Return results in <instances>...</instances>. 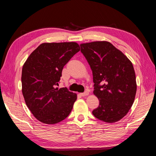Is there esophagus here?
Here are the masks:
<instances>
[{
    "label": "esophagus",
    "mask_w": 156,
    "mask_h": 156,
    "mask_svg": "<svg viewBox=\"0 0 156 156\" xmlns=\"http://www.w3.org/2000/svg\"><path fill=\"white\" fill-rule=\"evenodd\" d=\"M80 95L81 96H83V97L86 96H88L89 92L88 91H85V92H84V93H81Z\"/></svg>",
    "instance_id": "34e87169"
}]
</instances>
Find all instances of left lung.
Returning a JSON list of instances; mask_svg holds the SVG:
<instances>
[{
  "label": "left lung",
  "mask_w": 156,
  "mask_h": 156,
  "mask_svg": "<svg viewBox=\"0 0 156 156\" xmlns=\"http://www.w3.org/2000/svg\"><path fill=\"white\" fill-rule=\"evenodd\" d=\"M80 45L92 70L94 94L99 100L92 113L107 123L118 122L127 114L135 100L137 84L132 62L109 42Z\"/></svg>",
  "instance_id": "left-lung-1"
}]
</instances>
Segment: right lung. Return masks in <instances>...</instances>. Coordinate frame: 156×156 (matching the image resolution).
Returning a JSON list of instances; mask_svg holds the SVG:
<instances>
[{
	"label": "right lung",
	"mask_w": 156,
	"mask_h": 156,
	"mask_svg": "<svg viewBox=\"0 0 156 156\" xmlns=\"http://www.w3.org/2000/svg\"><path fill=\"white\" fill-rule=\"evenodd\" d=\"M80 46L75 42L44 43L27 58L22 69V93L37 120L54 125L69 115L77 94L58 88L62 70Z\"/></svg>",
	"instance_id": "add662e5"
}]
</instances>
